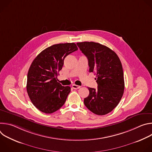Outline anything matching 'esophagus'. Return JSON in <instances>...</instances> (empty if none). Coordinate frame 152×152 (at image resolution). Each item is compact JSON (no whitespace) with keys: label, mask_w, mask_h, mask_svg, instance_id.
I'll list each match as a JSON object with an SVG mask.
<instances>
[{"label":"esophagus","mask_w":152,"mask_h":152,"mask_svg":"<svg viewBox=\"0 0 152 152\" xmlns=\"http://www.w3.org/2000/svg\"><path fill=\"white\" fill-rule=\"evenodd\" d=\"M72 88H74V89H79L80 88V86H79V85H75V84H73L72 85Z\"/></svg>","instance_id":"esophagus-1"}]
</instances>
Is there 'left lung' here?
<instances>
[{
  "mask_svg": "<svg viewBox=\"0 0 152 152\" xmlns=\"http://www.w3.org/2000/svg\"><path fill=\"white\" fill-rule=\"evenodd\" d=\"M88 61L89 72L96 75L97 88L88 87L90 91L84 99V104L96 115H103L111 112L119 103L124 90L122 65L117 55L100 43H76Z\"/></svg>",
  "mask_w": 152,
  "mask_h": 152,
  "instance_id": "1",
  "label": "left lung"
}]
</instances>
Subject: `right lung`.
Listing matches in <instances>:
<instances>
[{
    "label": "right lung",
    "mask_w": 152,
    "mask_h": 152,
    "mask_svg": "<svg viewBox=\"0 0 152 152\" xmlns=\"http://www.w3.org/2000/svg\"><path fill=\"white\" fill-rule=\"evenodd\" d=\"M77 49L74 42L54 45L42 50L32 62L26 90L32 103L40 111L52 114L64 105L71 88L58 82L57 76L65 58Z\"/></svg>",
    "instance_id": "1"
}]
</instances>
